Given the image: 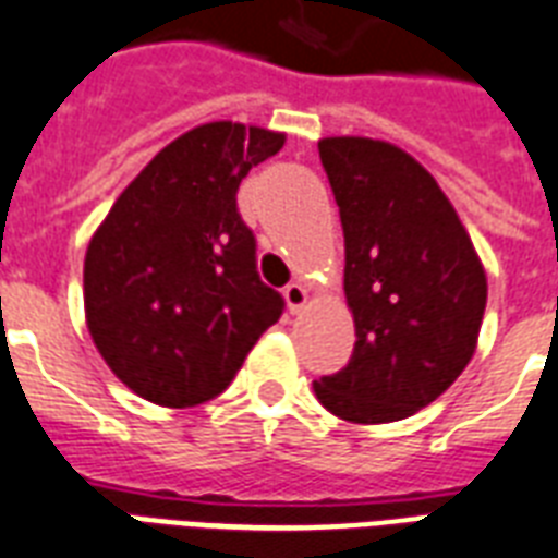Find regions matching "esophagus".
<instances>
[{"label": "esophagus", "mask_w": 558, "mask_h": 558, "mask_svg": "<svg viewBox=\"0 0 558 558\" xmlns=\"http://www.w3.org/2000/svg\"><path fill=\"white\" fill-rule=\"evenodd\" d=\"M284 302H288V311H291V314H300V311L305 308V302H308V291H305L300 282H291L284 288Z\"/></svg>", "instance_id": "34e87169"}]
</instances>
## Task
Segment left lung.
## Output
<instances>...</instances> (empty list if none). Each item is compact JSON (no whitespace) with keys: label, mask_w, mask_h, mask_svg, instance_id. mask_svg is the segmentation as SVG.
Returning <instances> with one entry per match:
<instances>
[{"label":"left lung","mask_w":558,"mask_h":558,"mask_svg":"<svg viewBox=\"0 0 558 558\" xmlns=\"http://www.w3.org/2000/svg\"><path fill=\"white\" fill-rule=\"evenodd\" d=\"M317 148L347 241L355 352L314 392L347 422H399L472 361L486 270L451 201L410 154L366 136H328Z\"/></svg>","instance_id":"left-lung-1"}]
</instances>
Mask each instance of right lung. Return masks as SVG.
Returning <instances> with one entry per match:
<instances>
[{
    "label": "right lung",
    "instance_id": "add662e5",
    "mask_svg": "<svg viewBox=\"0 0 558 558\" xmlns=\"http://www.w3.org/2000/svg\"><path fill=\"white\" fill-rule=\"evenodd\" d=\"M284 133L209 122L142 168L84 258L95 349L124 387L162 408H194L230 387L284 300L258 279L241 220V180Z\"/></svg>",
    "mask_w": 558,
    "mask_h": 558
}]
</instances>
